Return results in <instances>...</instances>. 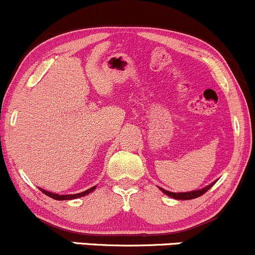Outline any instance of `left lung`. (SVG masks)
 <instances>
[{
    "instance_id": "1",
    "label": "left lung",
    "mask_w": 255,
    "mask_h": 255,
    "mask_svg": "<svg viewBox=\"0 0 255 255\" xmlns=\"http://www.w3.org/2000/svg\"><path fill=\"white\" fill-rule=\"evenodd\" d=\"M217 181H214L211 183L210 185H206L205 188H201V189L199 190H193V191H185V193H172V191H168L164 189V188H160L159 189L162 191V193L166 194L167 196L172 197V199H176V200H191V199H196V197L204 195V194L207 191L208 189H211V188L213 187L214 183H216Z\"/></svg>"
}]
</instances>
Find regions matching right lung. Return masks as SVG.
Returning <instances> with one entry per match:
<instances>
[{
	"label": "right lung",
	"instance_id": "obj_1",
	"mask_svg": "<svg viewBox=\"0 0 255 255\" xmlns=\"http://www.w3.org/2000/svg\"><path fill=\"white\" fill-rule=\"evenodd\" d=\"M95 189H96V185H95V187H91L90 189H88V190H85V191H82V193H78V194H70V195H59V194L50 193V191L44 190V189H42V188H39V190H41L43 194H45V195L51 197V199H54V200H60V201H62V200L78 199V197H82V196L88 195V194H90L91 191H94Z\"/></svg>",
	"mask_w": 255,
	"mask_h": 255
}]
</instances>
